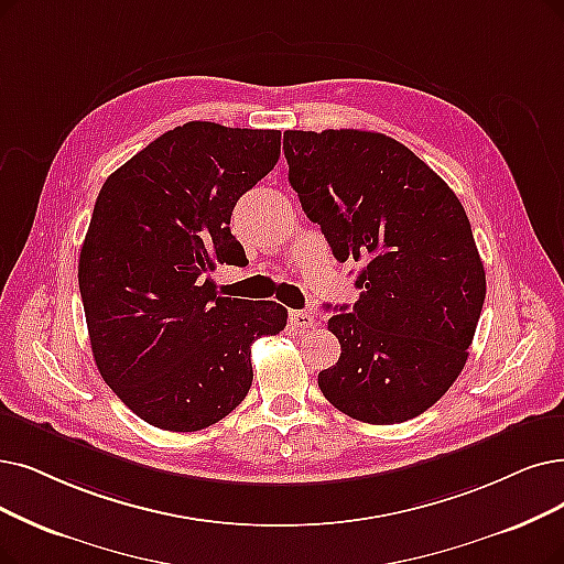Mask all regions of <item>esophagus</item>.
Listing matches in <instances>:
<instances>
[{
    "label": "esophagus",
    "instance_id": "esophagus-1",
    "mask_svg": "<svg viewBox=\"0 0 564 564\" xmlns=\"http://www.w3.org/2000/svg\"><path fill=\"white\" fill-rule=\"evenodd\" d=\"M289 324L299 328V330H305V328H312L314 324V314L307 312V310H291L289 312Z\"/></svg>",
    "mask_w": 564,
    "mask_h": 564
}]
</instances>
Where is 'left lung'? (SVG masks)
<instances>
[{"mask_svg":"<svg viewBox=\"0 0 564 564\" xmlns=\"http://www.w3.org/2000/svg\"><path fill=\"white\" fill-rule=\"evenodd\" d=\"M289 183L337 261H364L354 307L328 319L340 358L324 398L366 423L423 414L467 360L486 273L458 196L419 156L375 131H284Z\"/></svg>","mask_w":564,"mask_h":564,"instance_id":"obj_1","label":"left lung"}]
</instances>
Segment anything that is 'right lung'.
Listing matches in <instances>:
<instances>
[{"instance_id":"obj_1","label":"right lung","mask_w":564,"mask_h":564,"mask_svg":"<svg viewBox=\"0 0 564 564\" xmlns=\"http://www.w3.org/2000/svg\"><path fill=\"white\" fill-rule=\"evenodd\" d=\"M278 129L187 122L104 183L78 261L95 364L154 427L194 433L231 414L252 387V343L286 310L217 296V263L240 265L238 198L280 160Z\"/></svg>"}]
</instances>
